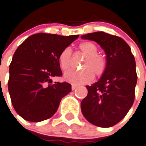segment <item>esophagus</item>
<instances>
[{
    "mask_svg": "<svg viewBox=\"0 0 146 146\" xmlns=\"http://www.w3.org/2000/svg\"><path fill=\"white\" fill-rule=\"evenodd\" d=\"M76 88H77V85H76V84H72V87H71V88H72V90H74Z\"/></svg>",
    "mask_w": 146,
    "mask_h": 146,
    "instance_id": "1",
    "label": "esophagus"
}]
</instances>
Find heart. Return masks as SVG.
Returning a JSON list of instances; mask_svg holds the SVG:
<instances>
[{
    "label": "heart",
    "mask_w": 146,
    "mask_h": 146,
    "mask_svg": "<svg viewBox=\"0 0 146 146\" xmlns=\"http://www.w3.org/2000/svg\"><path fill=\"white\" fill-rule=\"evenodd\" d=\"M79 49L87 56L82 64L83 70L79 71L70 70L64 73V79L73 84H82L90 82L93 79V74L100 76L106 69V60L103 56L97 54L98 46L91 41H84L79 45ZM70 48L66 47L58 56V62L62 70L66 71L70 68Z\"/></svg>",
    "instance_id": "1"
}]
</instances>
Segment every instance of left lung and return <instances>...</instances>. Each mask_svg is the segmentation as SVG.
Segmentation results:
<instances>
[{
	"label": "left lung",
	"mask_w": 146,
	"mask_h": 146,
	"mask_svg": "<svg viewBox=\"0 0 146 146\" xmlns=\"http://www.w3.org/2000/svg\"><path fill=\"white\" fill-rule=\"evenodd\" d=\"M81 38L96 42L106 54L105 71L96 83L86 86L88 93L81 110L91 124L109 128L120 122L133 103L137 82L135 59L120 37L96 32Z\"/></svg>",
	"instance_id": "8db88e82"
}]
</instances>
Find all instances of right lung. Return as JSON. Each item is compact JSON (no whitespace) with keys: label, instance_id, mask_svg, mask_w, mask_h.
Returning <instances> with one entry per match:
<instances>
[{"label":"right lung","instance_id":"1","mask_svg":"<svg viewBox=\"0 0 146 146\" xmlns=\"http://www.w3.org/2000/svg\"><path fill=\"white\" fill-rule=\"evenodd\" d=\"M78 38L40 33L28 37L15 50L8 90L15 110L25 120L41 122L52 117L71 91L69 83H50L52 77L62 75L59 54Z\"/></svg>","mask_w":146,"mask_h":146}]
</instances>
